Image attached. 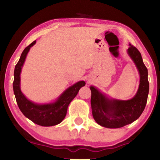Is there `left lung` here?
Masks as SVG:
<instances>
[{
    "label": "left lung",
    "mask_w": 160,
    "mask_h": 160,
    "mask_svg": "<svg viewBox=\"0 0 160 160\" xmlns=\"http://www.w3.org/2000/svg\"><path fill=\"white\" fill-rule=\"evenodd\" d=\"M128 53L135 64L140 76L138 91L132 98L128 101L109 99L91 86V105L96 123L108 128H122L137 120L144 110L149 92L148 69L143 64L140 52L129 44Z\"/></svg>",
    "instance_id": "obj_1"
}]
</instances>
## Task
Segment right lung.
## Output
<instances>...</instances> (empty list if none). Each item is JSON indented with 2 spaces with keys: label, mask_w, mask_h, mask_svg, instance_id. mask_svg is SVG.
Returning a JSON list of instances; mask_svg holds the SVG:
<instances>
[{
  "label": "right lung",
  "mask_w": 160,
  "mask_h": 160,
  "mask_svg": "<svg viewBox=\"0 0 160 160\" xmlns=\"http://www.w3.org/2000/svg\"><path fill=\"white\" fill-rule=\"evenodd\" d=\"M36 41L27 46L22 52L19 60L15 66L14 72L13 89L16 101L20 110L25 117L34 123L42 126H52L60 123L66 117L68 105L78 94L81 87L85 85L84 81H79L68 87L54 102L39 105L28 100L21 92L20 88V74L25 59Z\"/></svg>",
  "instance_id": "obj_1"
}]
</instances>
